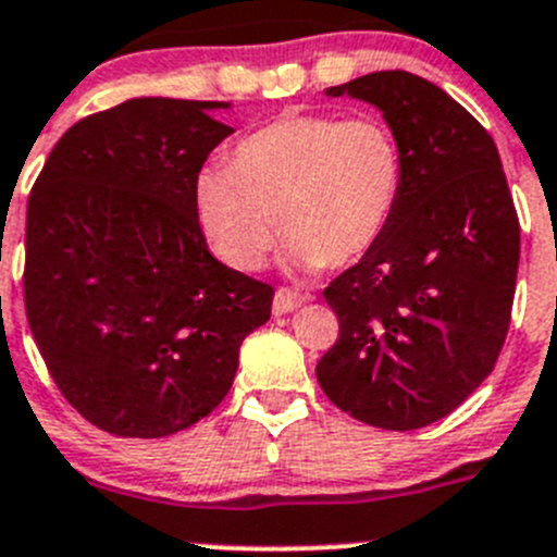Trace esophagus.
Wrapping results in <instances>:
<instances>
[{
	"label": "esophagus",
	"instance_id": "34e87169",
	"mask_svg": "<svg viewBox=\"0 0 557 557\" xmlns=\"http://www.w3.org/2000/svg\"><path fill=\"white\" fill-rule=\"evenodd\" d=\"M302 302H305L302 294H297V290H290V288H280L277 294H274L272 310L274 315H285L290 313V310H297Z\"/></svg>",
	"mask_w": 557,
	"mask_h": 557
}]
</instances>
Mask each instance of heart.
Listing matches in <instances>:
<instances>
[{"label": "heart", "mask_w": 557, "mask_h": 557, "mask_svg": "<svg viewBox=\"0 0 557 557\" xmlns=\"http://www.w3.org/2000/svg\"><path fill=\"white\" fill-rule=\"evenodd\" d=\"M403 188V147L383 119L305 113L249 133L230 166L202 169L194 205L224 267H263L280 227L290 267L319 272L372 252L397 216Z\"/></svg>", "instance_id": "1"}]
</instances>
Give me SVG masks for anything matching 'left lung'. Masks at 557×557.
Returning <instances> with one entry per match:
<instances>
[{
	"instance_id": "left-lung-1",
	"label": "left lung",
	"mask_w": 557,
	"mask_h": 557,
	"mask_svg": "<svg viewBox=\"0 0 557 557\" xmlns=\"http://www.w3.org/2000/svg\"><path fill=\"white\" fill-rule=\"evenodd\" d=\"M383 113L405 158L397 216L324 288L338 341L315 380L344 413L419 430L491 374L513 308L519 219L497 144L430 79L374 72L327 88Z\"/></svg>"
}]
</instances>
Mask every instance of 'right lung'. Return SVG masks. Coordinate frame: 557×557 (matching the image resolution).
<instances>
[{"mask_svg":"<svg viewBox=\"0 0 557 557\" xmlns=\"http://www.w3.org/2000/svg\"><path fill=\"white\" fill-rule=\"evenodd\" d=\"M227 102L141 97L54 144L27 199L24 308L60 394L99 430L163 438L227 397L274 288L210 255L194 205Z\"/></svg>","mask_w":557,"mask_h":557,"instance_id":"add662e5","label":"right lung"}]
</instances>
